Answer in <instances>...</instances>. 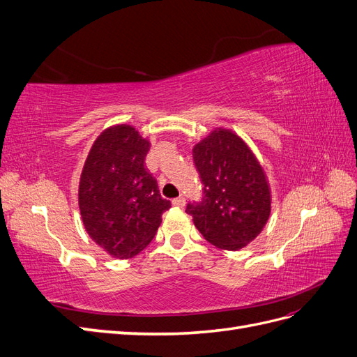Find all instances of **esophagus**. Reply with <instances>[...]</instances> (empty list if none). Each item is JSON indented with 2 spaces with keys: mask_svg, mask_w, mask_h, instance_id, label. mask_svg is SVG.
<instances>
[{
  "mask_svg": "<svg viewBox=\"0 0 357 357\" xmlns=\"http://www.w3.org/2000/svg\"><path fill=\"white\" fill-rule=\"evenodd\" d=\"M172 204H174L176 207H185L186 198H185V197H178V198H176V199H172Z\"/></svg>",
  "mask_w": 357,
  "mask_h": 357,
  "instance_id": "obj_1",
  "label": "esophagus"
}]
</instances>
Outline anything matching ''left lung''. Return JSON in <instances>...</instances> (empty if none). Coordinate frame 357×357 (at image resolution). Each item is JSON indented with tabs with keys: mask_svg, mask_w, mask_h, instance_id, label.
I'll use <instances>...</instances> for the list:
<instances>
[{
	"mask_svg": "<svg viewBox=\"0 0 357 357\" xmlns=\"http://www.w3.org/2000/svg\"><path fill=\"white\" fill-rule=\"evenodd\" d=\"M193 164L202 183L201 201L186 213L202 236L223 250H238L261 234L271 213L265 172L243 139L215 129L193 147Z\"/></svg>",
	"mask_w": 357,
	"mask_h": 357,
	"instance_id": "1",
	"label": "left lung"
}]
</instances>
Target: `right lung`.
Returning a JSON list of instances; mask_svg holds the SVG:
<instances>
[{"instance_id":"obj_1","label":"right lung","mask_w":357,"mask_h":357,"mask_svg":"<svg viewBox=\"0 0 357 357\" xmlns=\"http://www.w3.org/2000/svg\"><path fill=\"white\" fill-rule=\"evenodd\" d=\"M150 143L129 125L95 139L79 186L82 220L91 238L113 257L128 259L150 244L171 202L144 167Z\"/></svg>"}]
</instances>
